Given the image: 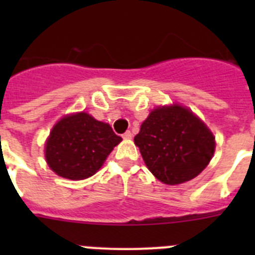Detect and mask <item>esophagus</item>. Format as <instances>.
<instances>
[{"mask_svg":"<svg viewBox=\"0 0 255 255\" xmlns=\"http://www.w3.org/2000/svg\"><path fill=\"white\" fill-rule=\"evenodd\" d=\"M131 136H132V134L130 131H126V132H124V134H123V138L126 139V140H129V139H131Z\"/></svg>","mask_w":255,"mask_h":255,"instance_id":"34e87169","label":"esophagus"}]
</instances>
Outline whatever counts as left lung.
<instances>
[{"mask_svg":"<svg viewBox=\"0 0 255 255\" xmlns=\"http://www.w3.org/2000/svg\"><path fill=\"white\" fill-rule=\"evenodd\" d=\"M134 141L148 170L168 185L194 179L215 153L213 134L181 106L153 110Z\"/></svg>","mask_w":255,"mask_h":255,"instance_id":"obj_1","label":"left lung"}]
</instances>
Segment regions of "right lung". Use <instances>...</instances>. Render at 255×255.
I'll return each instance as SVG.
<instances>
[{"label":"right lung","mask_w":255,"mask_h":255,"mask_svg":"<svg viewBox=\"0 0 255 255\" xmlns=\"http://www.w3.org/2000/svg\"><path fill=\"white\" fill-rule=\"evenodd\" d=\"M121 138L108 124L80 112L64 117L52 129L46 159L52 171L70 180H83L100 170Z\"/></svg>","instance_id":"1"}]
</instances>
